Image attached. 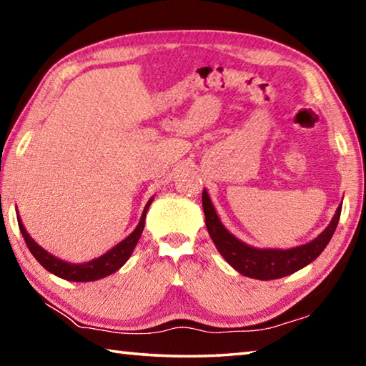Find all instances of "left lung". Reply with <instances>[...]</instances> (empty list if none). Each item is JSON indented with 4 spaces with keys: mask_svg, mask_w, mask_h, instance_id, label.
Listing matches in <instances>:
<instances>
[{
    "mask_svg": "<svg viewBox=\"0 0 366 366\" xmlns=\"http://www.w3.org/2000/svg\"><path fill=\"white\" fill-rule=\"evenodd\" d=\"M202 205L203 213H205L208 234L214 242L216 249L221 253V257L240 274L259 281L280 280V277L289 276L295 271L305 268L313 259H317L321 255V252L326 249V245L330 244L332 234L337 227L340 209H342V203H340L336 209V214H334V218L325 231L307 244L292 247V249H257V247L242 242V240L227 231L221 222L218 213H216L207 189H203Z\"/></svg>",
    "mask_w": 366,
    "mask_h": 366,
    "instance_id": "1",
    "label": "left lung"
}]
</instances>
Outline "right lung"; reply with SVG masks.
Wrapping results in <instances>:
<instances>
[{"instance_id": "right-lung-1", "label": "right lung", "mask_w": 366, "mask_h": 366, "mask_svg": "<svg viewBox=\"0 0 366 366\" xmlns=\"http://www.w3.org/2000/svg\"><path fill=\"white\" fill-rule=\"evenodd\" d=\"M153 198L154 197H152L150 200L147 202L144 213H142V218L139 221L137 227L132 231V234H129L126 239L121 240L119 244L114 245L113 249L108 250L107 253H103L102 257L94 258L85 263H71V262H66V259H61L58 257L51 255V253L46 252L41 245L36 244L35 240L30 237V234L27 232V229L24 226V222L19 216H17V222H19L22 237L26 240L30 253H32V255L36 258V262H39L43 268L49 272H53L54 276L61 277V280L72 281V282H90V281L103 280V277L113 274V272H116L129 258H131L135 245H137L140 235L144 232L145 216H147L148 208L152 205Z\"/></svg>"}]
</instances>
